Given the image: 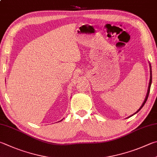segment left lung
Wrapping results in <instances>:
<instances>
[{
    "mask_svg": "<svg viewBox=\"0 0 157 157\" xmlns=\"http://www.w3.org/2000/svg\"><path fill=\"white\" fill-rule=\"evenodd\" d=\"M150 82H149V86H148V89H147V94H146V98H145V100H144V103L142 104V105H141V106L139 108V109L136 111V112L135 113V114H133V115H130V117H131V116H132V115H135V114L136 113H138L139 110H140L141 108H142V107H143L144 106V104H146V101H147V98H148V95H149V93H150V86H151V84H152V69H151V65H150Z\"/></svg>",
    "mask_w": 157,
    "mask_h": 157,
    "instance_id": "1",
    "label": "left lung"
}]
</instances>
